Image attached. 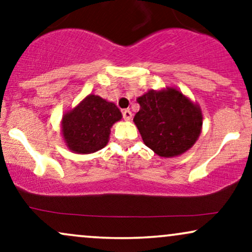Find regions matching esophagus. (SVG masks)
<instances>
[{
  "label": "esophagus",
  "instance_id": "esophagus-1",
  "mask_svg": "<svg viewBox=\"0 0 252 252\" xmlns=\"http://www.w3.org/2000/svg\"><path fill=\"white\" fill-rule=\"evenodd\" d=\"M122 115H123V118L126 121H130L131 120V117H132V114H131V111H130V110H123L122 111Z\"/></svg>",
  "mask_w": 252,
  "mask_h": 252
}]
</instances>
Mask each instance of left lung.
I'll return each instance as SVG.
<instances>
[{"label": "left lung", "instance_id": "8db88e82", "mask_svg": "<svg viewBox=\"0 0 252 252\" xmlns=\"http://www.w3.org/2000/svg\"><path fill=\"white\" fill-rule=\"evenodd\" d=\"M140 111L134 122L147 147L164 158L181 155L198 140L202 116L178 90L149 91L137 98Z\"/></svg>", "mask_w": 252, "mask_h": 252}]
</instances>
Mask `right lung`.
Here are the masks:
<instances>
[{"label": "right lung", "mask_w": 252, "mask_h": 252, "mask_svg": "<svg viewBox=\"0 0 252 252\" xmlns=\"http://www.w3.org/2000/svg\"><path fill=\"white\" fill-rule=\"evenodd\" d=\"M121 118L122 114L114 103L90 94L63 117V138L72 152L94 153L106 146L110 128Z\"/></svg>", "instance_id": "1"}]
</instances>
